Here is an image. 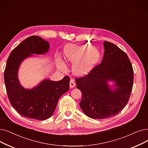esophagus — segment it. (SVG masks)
Masks as SVG:
<instances>
[{"label": "esophagus", "instance_id": "1", "mask_svg": "<svg viewBox=\"0 0 148 148\" xmlns=\"http://www.w3.org/2000/svg\"><path fill=\"white\" fill-rule=\"evenodd\" d=\"M75 84L74 81L73 80H71L70 82H69V87H70V88H74L75 86Z\"/></svg>", "mask_w": 148, "mask_h": 148}]
</instances>
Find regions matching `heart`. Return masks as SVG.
I'll return each mask as SVG.
<instances>
[{
    "label": "heart",
    "instance_id": "1",
    "mask_svg": "<svg viewBox=\"0 0 148 148\" xmlns=\"http://www.w3.org/2000/svg\"><path fill=\"white\" fill-rule=\"evenodd\" d=\"M87 51L88 52L85 55ZM64 57L67 62L74 63L72 71L75 75L81 76L89 73L97 65L100 59L101 53L91 46L69 44L64 49Z\"/></svg>",
    "mask_w": 148,
    "mask_h": 148
}]
</instances>
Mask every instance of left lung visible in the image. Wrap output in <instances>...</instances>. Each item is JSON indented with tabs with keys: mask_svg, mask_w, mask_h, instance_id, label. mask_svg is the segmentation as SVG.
<instances>
[{
	"mask_svg": "<svg viewBox=\"0 0 148 148\" xmlns=\"http://www.w3.org/2000/svg\"><path fill=\"white\" fill-rule=\"evenodd\" d=\"M103 45L101 63L87 75L75 80L82 94V110L93 119L117 114L127 103L133 86L134 71L127 54L112 43L105 41Z\"/></svg>",
	"mask_w": 148,
	"mask_h": 148,
	"instance_id": "1",
	"label": "left lung"
}]
</instances>
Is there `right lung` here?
Wrapping results in <instances>:
<instances>
[{
    "instance_id": "right-lung-1",
    "label": "right lung",
    "mask_w": 148,
    "mask_h": 148,
    "mask_svg": "<svg viewBox=\"0 0 148 148\" xmlns=\"http://www.w3.org/2000/svg\"><path fill=\"white\" fill-rule=\"evenodd\" d=\"M49 43L42 37L32 36L21 42L10 53L4 72V81L12 106L23 117L37 120L49 119L54 113L59 98L69 88V77L59 81L45 79L31 89L23 87L18 78L22 62L34 55L46 54Z\"/></svg>"
}]
</instances>
